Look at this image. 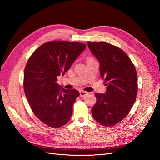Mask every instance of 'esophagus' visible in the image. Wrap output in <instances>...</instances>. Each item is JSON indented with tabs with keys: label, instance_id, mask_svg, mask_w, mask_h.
Returning a JSON list of instances; mask_svg holds the SVG:
<instances>
[{
	"label": "esophagus",
	"instance_id": "esophagus-1",
	"mask_svg": "<svg viewBox=\"0 0 160 160\" xmlns=\"http://www.w3.org/2000/svg\"><path fill=\"white\" fill-rule=\"evenodd\" d=\"M88 94V92L84 91H79V96L81 97H84L85 96H86Z\"/></svg>",
	"mask_w": 160,
	"mask_h": 160
}]
</instances>
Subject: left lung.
Listing matches in <instances>:
<instances>
[{"label": "left lung", "instance_id": "8db88e82", "mask_svg": "<svg viewBox=\"0 0 160 160\" xmlns=\"http://www.w3.org/2000/svg\"><path fill=\"white\" fill-rule=\"evenodd\" d=\"M87 44L100 63L101 77L107 86L104 94H95L92 115L97 122L108 127L122 121L134 104L137 73L127 54L119 48L107 42H88Z\"/></svg>", "mask_w": 160, "mask_h": 160}]
</instances>
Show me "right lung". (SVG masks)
<instances>
[{
	"label": "right lung",
	"mask_w": 160,
	"mask_h": 160,
	"mask_svg": "<svg viewBox=\"0 0 160 160\" xmlns=\"http://www.w3.org/2000/svg\"><path fill=\"white\" fill-rule=\"evenodd\" d=\"M85 48V43L80 42H46L32 53L26 63L25 95L36 117L49 127H62L71 117L73 104L79 92L65 89L56 82L57 77L64 75Z\"/></svg>",
	"instance_id": "1"
}]
</instances>
